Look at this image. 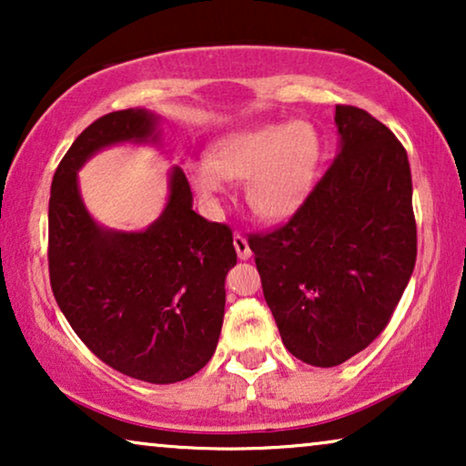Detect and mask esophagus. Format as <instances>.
<instances>
[{
    "instance_id": "esophagus-1",
    "label": "esophagus",
    "mask_w": 466,
    "mask_h": 466,
    "mask_svg": "<svg viewBox=\"0 0 466 466\" xmlns=\"http://www.w3.org/2000/svg\"><path fill=\"white\" fill-rule=\"evenodd\" d=\"M233 244H235V250H238V257L241 260H246V258L252 257V250H250V246H248V239L244 238V235L235 233L233 235Z\"/></svg>"
}]
</instances>
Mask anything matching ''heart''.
Segmentation results:
<instances>
[{
	"mask_svg": "<svg viewBox=\"0 0 466 466\" xmlns=\"http://www.w3.org/2000/svg\"><path fill=\"white\" fill-rule=\"evenodd\" d=\"M320 161V139L311 125L271 123L218 139L208 161L188 165L203 197H216L225 180H246V199L263 218H289L308 199Z\"/></svg>",
	"mask_w": 466,
	"mask_h": 466,
	"instance_id": "1",
	"label": "heart"
}]
</instances>
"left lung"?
<instances>
[{"label":"left lung","instance_id":"8db88e82","mask_svg":"<svg viewBox=\"0 0 466 466\" xmlns=\"http://www.w3.org/2000/svg\"><path fill=\"white\" fill-rule=\"evenodd\" d=\"M341 150L282 225L248 238L286 350L335 367L388 327L418 254L403 144L371 114L335 106Z\"/></svg>","mask_w":466,"mask_h":466}]
</instances>
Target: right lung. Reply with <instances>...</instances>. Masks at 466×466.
I'll list each match as a JSON object with an SVG mask.
<instances>
[{"instance_id": "add662e5", "label": "right lung", "mask_w": 466, "mask_h": 466, "mask_svg": "<svg viewBox=\"0 0 466 466\" xmlns=\"http://www.w3.org/2000/svg\"><path fill=\"white\" fill-rule=\"evenodd\" d=\"M146 110L101 116L61 158L48 203V273L63 316L85 346L116 371L174 384L212 359L225 316V278L238 263L233 231L193 209L180 167L169 201L142 233L104 231L82 206L76 171L110 144L146 142Z\"/></svg>"}]
</instances>
